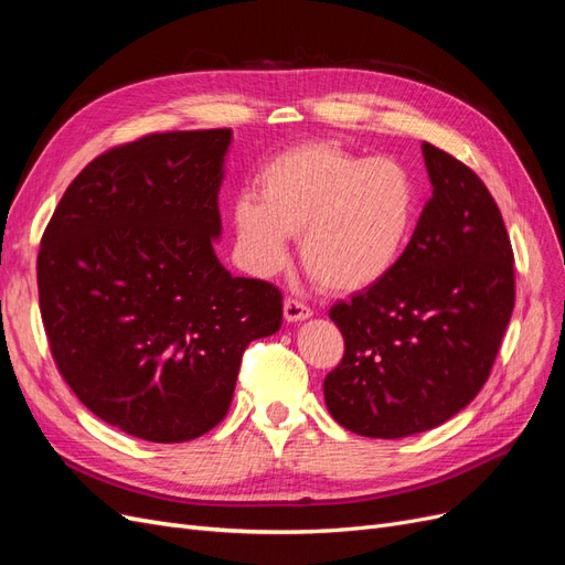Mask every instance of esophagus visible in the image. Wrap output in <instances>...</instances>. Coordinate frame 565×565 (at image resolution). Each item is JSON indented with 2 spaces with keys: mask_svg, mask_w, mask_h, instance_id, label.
<instances>
[{
  "mask_svg": "<svg viewBox=\"0 0 565 565\" xmlns=\"http://www.w3.org/2000/svg\"><path fill=\"white\" fill-rule=\"evenodd\" d=\"M282 311H285V320L287 322H301V320H309L313 316V311L309 309V306L297 301V299H285Z\"/></svg>",
  "mask_w": 565,
  "mask_h": 565,
  "instance_id": "obj_1",
  "label": "esophagus"
}]
</instances>
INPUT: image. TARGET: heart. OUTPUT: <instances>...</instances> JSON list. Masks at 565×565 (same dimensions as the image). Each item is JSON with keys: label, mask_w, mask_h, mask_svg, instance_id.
<instances>
[{"label": "heart", "mask_w": 565, "mask_h": 565, "mask_svg": "<svg viewBox=\"0 0 565 565\" xmlns=\"http://www.w3.org/2000/svg\"><path fill=\"white\" fill-rule=\"evenodd\" d=\"M256 183L259 195L231 204L237 259L254 278L276 276L299 235L301 262L320 285L355 295L386 280L413 243L419 188L398 160L309 141L268 160Z\"/></svg>", "instance_id": "1"}]
</instances>
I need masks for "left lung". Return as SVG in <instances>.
Listing matches in <instances>:
<instances>
[{"mask_svg":"<svg viewBox=\"0 0 565 565\" xmlns=\"http://www.w3.org/2000/svg\"><path fill=\"white\" fill-rule=\"evenodd\" d=\"M431 200L386 280L332 306L344 358L324 405L344 429L403 438L440 426L488 382L514 311L502 214L469 167L422 143Z\"/></svg>","mask_w":565,"mask_h":565,"instance_id":"left-lung-1","label":"left lung"}]
</instances>
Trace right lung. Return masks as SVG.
Wrapping results in <instances>:
<instances>
[{
  "mask_svg": "<svg viewBox=\"0 0 565 565\" xmlns=\"http://www.w3.org/2000/svg\"><path fill=\"white\" fill-rule=\"evenodd\" d=\"M231 129L150 134L96 158L42 237L40 309L63 380L115 429L193 440L226 417L243 351L282 324L276 287L214 252Z\"/></svg>",
  "mask_w": 565,
  "mask_h": 565,
  "instance_id": "add662e5",
  "label": "right lung"
}]
</instances>
